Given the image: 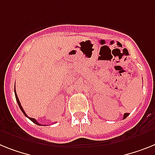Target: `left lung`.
<instances>
[{"mask_svg": "<svg viewBox=\"0 0 155 155\" xmlns=\"http://www.w3.org/2000/svg\"><path fill=\"white\" fill-rule=\"evenodd\" d=\"M129 116V113H125L124 115V118L123 119H125V118H127V116Z\"/></svg>", "mask_w": 155, "mask_h": 155, "instance_id": "1", "label": "left lung"}]
</instances>
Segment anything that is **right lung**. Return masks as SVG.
Returning a JSON list of instances; mask_svg holds the SVG:
<instances>
[{
    "label": "right lung",
    "instance_id": "obj_1",
    "mask_svg": "<svg viewBox=\"0 0 155 155\" xmlns=\"http://www.w3.org/2000/svg\"><path fill=\"white\" fill-rule=\"evenodd\" d=\"M14 92H15V96H16V101H17V103H18V105H19V107H20V110H21V111H22L23 113H24V114L25 115V116H27V117H28V118L29 120H31L32 121V122L34 123V124H35L39 125V126H42V124H39V123L37 122L36 120H35V119H34V118H31V117H29V116H27V114H26V113H25V112H24V108H23V107H22V106H21V104H20V101H19V98H18V97H17V94H16V90H15V88H14Z\"/></svg>",
    "mask_w": 155,
    "mask_h": 155
}]
</instances>
